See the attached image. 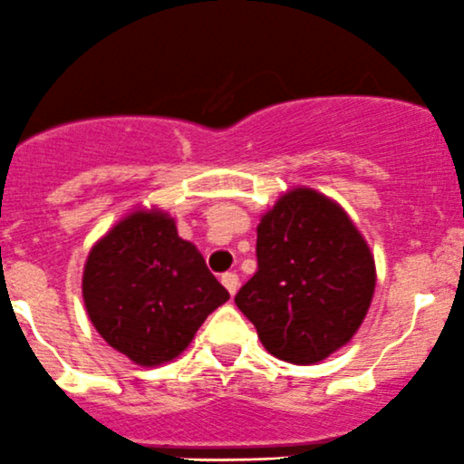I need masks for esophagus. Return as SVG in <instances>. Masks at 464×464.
<instances>
[{"mask_svg":"<svg viewBox=\"0 0 464 464\" xmlns=\"http://www.w3.org/2000/svg\"><path fill=\"white\" fill-rule=\"evenodd\" d=\"M221 282H223V286L227 288V293H230V295H237V291H238V275L237 273H226L221 277Z\"/></svg>","mask_w":464,"mask_h":464,"instance_id":"1","label":"esophagus"}]
</instances>
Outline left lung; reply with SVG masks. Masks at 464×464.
<instances>
[{
	"instance_id": "obj_1",
	"label": "left lung",
	"mask_w": 464,
	"mask_h": 464,
	"mask_svg": "<svg viewBox=\"0 0 464 464\" xmlns=\"http://www.w3.org/2000/svg\"><path fill=\"white\" fill-rule=\"evenodd\" d=\"M256 264L234 302L275 359L320 363L363 324L377 286L374 255L329 196L284 191L259 218Z\"/></svg>"
}]
</instances>
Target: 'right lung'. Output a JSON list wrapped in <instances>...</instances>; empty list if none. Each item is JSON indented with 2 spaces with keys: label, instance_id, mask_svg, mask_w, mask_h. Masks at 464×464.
Masks as SVG:
<instances>
[{
  "label": "right lung",
  "instance_id": "add662e5",
  "mask_svg": "<svg viewBox=\"0 0 464 464\" xmlns=\"http://www.w3.org/2000/svg\"><path fill=\"white\" fill-rule=\"evenodd\" d=\"M82 302L110 347L141 368L171 363L230 293L205 266L176 218L135 208L92 246L82 266Z\"/></svg>",
  "mask_w": 464,
  "mask_h": 464
}]
</instances>
